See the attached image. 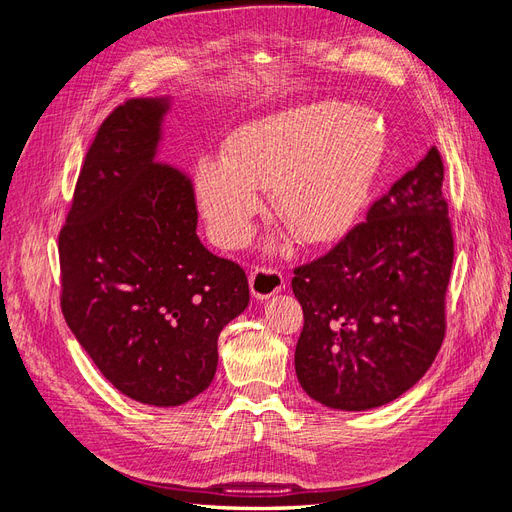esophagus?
Here are the masks:
<instances>
[{
  "mask_svg": "<svg viewBox=\"0 0 512 512\" xmlns=\"http://www.w3.org/2000/svg\"><path fill=\"white\" fill-rule=\"evenodd\" d=\"M282 288H284V275L277 269L260 267V269H254L250 275V290L254 294V299L258 301L273 297V294H277Z\"/></svg>",
  "mask_w": 512,
  "mask_h": 512,
  "instance_id": "1",
  "label": "esophagus"
}]
</instances>
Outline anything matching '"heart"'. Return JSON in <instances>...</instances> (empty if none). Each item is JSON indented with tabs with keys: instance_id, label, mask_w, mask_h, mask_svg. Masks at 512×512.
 Here are the masks:
<instances>
[{
	"instance_id": "obj_1",
	"label": "heart",
	"mask_w": 512,
	"mask_h": 512,
	"mask_svg": "<svg viewBox=\"0 0 512 512\" xmlns=\"http://www.w3.org/2000/svg\"><path fill=\"white\" fill-rule=\"evenodd\" d=\"M386 134L369 108L314 102L254 119L228 136L224 156L196 164L194 194L209 235L235 247L271 192V213L305 245L335 241L365 207Z\"/></svg>"
}]
</instances>
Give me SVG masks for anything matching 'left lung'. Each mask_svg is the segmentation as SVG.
I'll return each instance as SVG.
<instances>
[{"mask_svg":"<svg viewBox=\"0 0 512 512\" xmlns=\"http://www.w3.org/2000/svg\"><path fill=\"white\" fill-rule=\"evenodd\" d=\"M436 147L329 254L294 269L303 307L294 369L318 404L361 412L425 376L444 339L453 235Z\"/></svg>","mask_w":512,"mask_h":512,"instance_id":"8db88e82","label":"left lung"}]
</instances>
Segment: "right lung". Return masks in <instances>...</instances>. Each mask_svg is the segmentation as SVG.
I'll list each match as a JSON object with an SVG mask.
<instances>
[{"instance_id":"1","label":"right lung","mask_w":512,"mask_h":512,"mask_svg":"<svg viewBox=\"0 0 512 512\" xmlns=\"http://www.w3.org/2000/svg\"><path fill=\"white\" fill-rule=\"evenodd\" d=\"M170 98L104 119L59 232L61 312L117 391L181 406L211 384L218 337L250 303L237 262L196 235L192 181L158 162Z\"/></svg>"}]
</instances>
